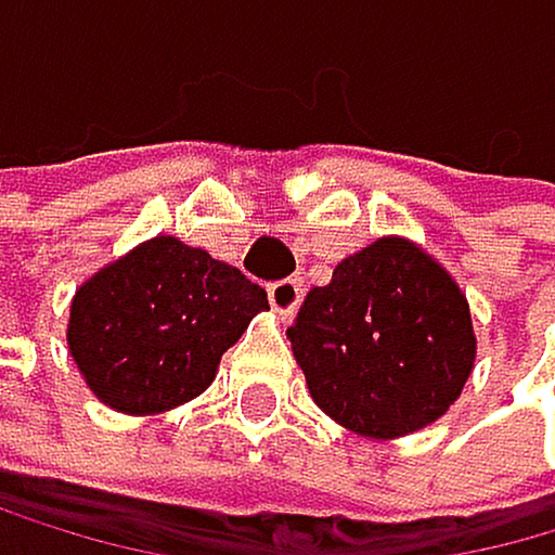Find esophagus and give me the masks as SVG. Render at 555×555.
Listing matches in <instances>:
<instances>
[{"label":"esophagus","mask_w":555,"mask_h":555,"mask_svg":"<svg viewBox=\"0 0 555 555\" xmlns=\"http://www.w3.org/2000/svg\"><path fill=\"white\" fill-rule=\"evenodd\" d=\"M267 298H271V306L281 320H288V315H295V309L301 306V281L298 278L274 281L271 288H267Z\"/></svg>","instance_id":"34e87169"}]
</instances>
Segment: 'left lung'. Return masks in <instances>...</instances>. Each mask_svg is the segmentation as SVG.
Masks as SVG:
<instances>
[{"mask_svg":"<svg viewBox=\"0 0 555 555\" xmlns=\"http://www.w3.org/2000/svg\"><path fill=\"white\" fill-rule=\"evenodd\" d=\"M315 406L364 438L435 424L473 375L469 301L444 267L399 235L333 267L288 326Z\"/></svg>","mask_w":555,"mask_h":555,"instance_id":"1","label":"left lung"}]
</instances>
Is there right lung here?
<instances>
[{"mask_svg":"<svg viewBox=\"0 0 555 555\" xmlns=\"http://www.w3.org/2000/svg\"><path fill=\"white\" fill-rule=\"evenodd\" d=\"M263 309L267 292L243 271L156 235L79 284L65 337L100 403L152 417L205 392Z\"/></svg>","mask_w":555,"mask_h":555,"instance_id":"1","label":"right lung"}]
</instances>
